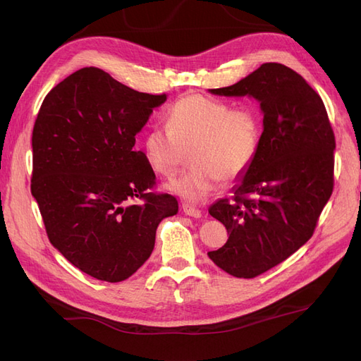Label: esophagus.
I'll return each instance as SVG.
<instances>
[{
    "label": "esophagus",
    "mask_w": 361,
    "mask_h": 361,
    "mask_svg": "<svg viewBox=\"0 0 361 361\" xmlns=\"http://www.w3.org/2000/svg\"><path fill=\"white\" fill-rule=\"evenodd\" d=\"M182 209H183L185 215H190V216H192V218H200V216H202V211L197 209V207H195V206L188 204V203L182 204Z\"/></svg>",
    "instance_id": "34e87169"
}]
</instances>
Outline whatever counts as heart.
<instances>
[{
    "label": "heart",
    "instance_id": "b5f03b06",
    "mask_svg": "<svg viewBox=\"0 0 361 361\" xmlns=\"http://www.w3.org/2000/svg\"><path fill=\"white\" fill-rule=\"evenodd\" d=\"M260 120L253 108H231L204 94H188L167 114V126L152 128L143 150L149 166L162 176H173L188 161L194 167L170 180L166 188L199 203L209 197L221 178L233 180L250 166L259 147Z\"/></svg>",
    "mask_w": 361,
    "mask_h": 361
}]
</instances>
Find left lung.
Listing matches in <instances>:
<instances>
[{
	"instance_id": "1",
	"label": "left lung",
	"mask_w": 361,
	"mask_h": 361,
	"mask_svg": "<svg viewBox=\"0 0 361 361\" xmlns=\"http://www.w3.org/2000/svg\"><path fill=\"white\" fill-rule=\"evenodd\" d=\"M218 96L255 97L264 133L232 200L209 214L226 226L227 243L207 256L227 274L253 279L309 241L333 192L336 141L321 96L301 75L265 63Z\"/></svg>"
}]
</instances>
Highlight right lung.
I'll return each instance as SVG.
<instances>
[{
	"mask_svg": "<svg viewBox=\"0 0 361 361\" xmlns=\"http://www.w3.org/2000/svg\"><path fill=\"white\" fill-rule=\"evenodd\" d=\"M167 94L137 92L97 68L47 94L32 129L31 194L51 244L97 280H126L155 247L178 200L154 194L155 173L135 135Z\"/></svg>",
	"mask_w": 361,
	"mask_h": 361,
	"instance_id": "right-lung-1",
	"label": "right lung"
}]
</instances>
